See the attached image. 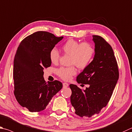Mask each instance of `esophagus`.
<instances>
[{
	"label": "esophagus",
	"instance_id": "34e87169",
	"mask_svg": "<svg viewBox=\"0 0 132 132\" xmlns=\"http://www.w3.org/2000/svg\"><path fill=\"white\" fill-rule=\"evenodd\" d=\"M69 86V84L68 83H66V82H63V87H64V88H66V87H68Z\"/></svg>",
	"mask_w": 132,
	"mask_h": 132
}]
</instances>
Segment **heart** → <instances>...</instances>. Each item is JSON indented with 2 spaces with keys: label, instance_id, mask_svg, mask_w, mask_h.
Masks as SVG:
<instances>
[{
  "label": "heart",
  "instance_id": "1",
  "mask_svg": "<svg viewBox=\"0 0 132 132\" xmlns=\"http://www.w3.org/2000/svg\"><path fill=\"white\" fill-rule=\"evenodd\" d=\"M64 53L71 56L70 64L76 65L80 69H84L90 63L95 54V48L88 42L80 43L74 39H69L62 46ZM60 54L55 48L50 52V59L52 63L56 64L59 62ZM77 73L74 66L68 68L61 67L57 70V74L63 80H70Z\"/></svg>",
  "mask_w": 132,
  "mask_h": 132
}]
</instances>
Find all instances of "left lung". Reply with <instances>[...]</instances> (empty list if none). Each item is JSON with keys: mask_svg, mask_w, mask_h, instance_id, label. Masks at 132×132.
Masks as SVG:
<instances>
[{"mask_svg": "<svg viewBox=\"0 0 132 132\" xmlns=\"http://www.w3.org/2000/svg\"><path fill=\"white\" fill-rule=\"evenodd\" d=\"M95 54L93 61L79 75L77 81L89 87L81 90L70 84V101L81 117H91L99 114L110 101L119 78L118 64L113 50L102 37L93 35Z\"/></svg>", "mask_w": 132, "mask_h": 132, "instance_id": "8db88e82", "label": "left lung"}]
</instances>
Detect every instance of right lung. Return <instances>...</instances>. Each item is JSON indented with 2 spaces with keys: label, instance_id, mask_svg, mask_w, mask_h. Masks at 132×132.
<instances>
[{
  "label": "right lung",
  "instance_id": "add662e5",
  "mask_svg": "<svg viewBox=\"0 0 132 132\" xmlns=\"http://www.w3.org/2000/svg\"><path fill=\"white\" fill-rule=\"evenodd\" d=\"M63 37L38 31L22 40L14 61V94L21 106L30 112L44 110L63 85L59 81L46 82L43 69L51 65L50 52Z\"/></svg>",
  "mask_w": 132,
  "mask_h": 132
}]
</instances>
